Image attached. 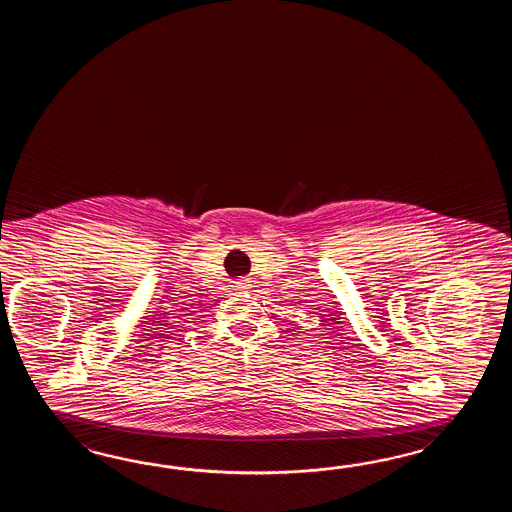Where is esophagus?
<instances>
[{
	"label": "esophagus",
	"mask_w": 512,
	"mask_h": 512,
	"mask_svg": "<svg viewBox=\"0 0 512 512\" xmlns=\"http://www.w3.org/2000/svg\"><path fill=\"white\" fill-rule=\"evenodd\" d=\"M234 287H236L238 291H247V289H251V280H249V278H240Z\"/></svg>",
	"instance_id": "34e87169"
}]
</instances>
